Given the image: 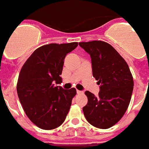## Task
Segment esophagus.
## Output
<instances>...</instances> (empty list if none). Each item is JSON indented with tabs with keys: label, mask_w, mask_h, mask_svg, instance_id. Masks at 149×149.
Masks as SVG:
<instances>
[{
	"label": "esophagus",
	"mask_w": 149,
	"mask_h": 149,
	"mask_svg": "<svg viewBox=\"0 0 149 149\" xmlns=\"http://www.w3.org/2000/svg\"><path fill=\"white\" fill-rule=\"evenodd\" d=\"M83 93H84V92H83L82 91H79V90H77V94H78V95H81V94H83Z\"/></svg>",
	"instance_id": "34e87169"
}]
</instances>
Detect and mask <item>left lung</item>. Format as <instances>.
Returning a JSON list of instances; mask_svg holds the SVG:
<instances>
[{
  "mask_svg": "<svg viewBox=\"0 0 149 149\" xmlns=\"http://www.w3.org/2000/svg\"><path fill=\"white\" fill-rule=\"evenodd\" d=\"M79 46L90 54L92 74L100 84L97 96L85 91L84 117L96 128H109L122 118L130 103L134 86L130 69L117 51L104 41L80 42Z\"/></svg>",
  "mask_w": 149,
  "mask_h": 149,
  "instance_id": "1",
  "label": "left lung"
}]
</instances>
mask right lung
<instances>
[{
	"instance_id": "obj_1",
	"label": "right lung",
	"mask_w": 149,
	"mask_h": 149,
	"mask_svg": "<svg viewBox=\"0 0 149 149\" xmlns=\"http://www.w3.org/2000/svg\"><path fill=\"white\" fill-rule=\"evenodd\" d=\"M78 42L50 44L36 49L21 68L17 91L29 119L41 129L52 130L65 122L76 89H64L61 82L64 59Z\"/></svg>"
}]
</instances>
